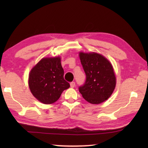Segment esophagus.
Returning a JSON list of instances; mask_svg holds the SVG:
<instances>
[{
    "label": "esophagus",
    "instance_id": "34e87169",
    "mask_svg": "<svg viewBox=\"0 0 148 148\" xmlns=\"http://www.w3.org/2000/svg\"><path fill=\"white\" fill-rule=\"evenodd\" d=\"M75 84H76V83H75V82H73V81H72V82H71V83H70L71 87V88H74V87L75 86Z\"/></svg>",
    "mask_w": 148,
    "mask_h": 148
}]
</instances>
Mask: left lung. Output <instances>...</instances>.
Instances as JSON below:
<instances>
[{"instance_id":"obj_1","label":"left lung","mask_w":148,"mask_h":148,"mask_svg":"<svg viewBox=\"0 0 148 148\" xmlns=\"http://www.w3.org/2000/svg\"><path fill=\"white\" fill-rule=\"evenodd\" d=\"M86 79L79 91L87 102L99 104L108 99L116 86L112 66L104 56L96 53H79Z\"/></svg>"}]
</instances>
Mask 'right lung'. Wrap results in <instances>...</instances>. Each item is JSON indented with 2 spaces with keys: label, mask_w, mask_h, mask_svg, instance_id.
<instances>
[{
  "label": "right lung",
  "mask_w": 148,
  "mask_h": 148,
  "mask_svg": "<svg viewBox=\"0 0 148 148\" xmlns=\"http://www.w3.org/2000/svg\"><path fill=\"white\" fill-rule=\"evenodd\" d=\"M64 74L59 56L40 60L29 74V86L32 95L45 104L54 103L63 91L70 87Z\"/></svg>",
  "instance_id": "1"
}]
</instances>
